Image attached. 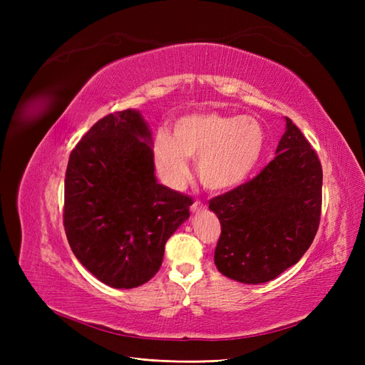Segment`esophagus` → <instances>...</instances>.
<instances>
[{"instance_id":"obj_1","label":"esophagus","mask_w":365,"mask_h":365,"mask_svg":"<svg viewBox=\"0 0 365 365\" xmlns=\"http://www.w3.org/2000/svg\"><path fill=\"white\" fill-rule=\"evenodd\" d=\"M202 208H205L204 202L200 201V200H196V201L193 202V205H192V212H201Z\"/></svg>"}]
</instances>
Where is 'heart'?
<instances>
[{"instance_id":"heart-1","label":"heart","mask_w":365,"mask_h":365,"mask_svg":"<svg viewBox=\"0 0 365 365\" xmlns=\"http://www.w3.org/2000/svg\"><path fill=\"white\" fill-rule=\"evenodd\" d=\"M264 148V130L251 115L196 113L173 126V135L158 130L153 158L170 184L189 175V157L200 158L197 173L207 189L228 190L244 182L256 168Z\"/></svg>"}]
</instances>
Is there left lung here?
Instances as JSON below:
<instances>
[{
  "label": "left lung",
  "mask_w": 365,
  "mask_h": 365,
  "mask_svg": "<svg viewBox=\"0 0 365 365\" xmlns=\"http://www.w3.org/2000/svg\"><path fill=\"white\" fill-rule=\"evenodd\" d=\"M322 187L317 152L286 117L275 158L252 180L208 202L220 222L215 250L219 272L257 284L295 264L317 235Z\"/></svg>",
  "instance_id": "1"
}]
</instances>
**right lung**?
I'll return each instance as SVG.
<instances>
[{
	"mask_svg": "<svg viewBox=\"0 0 365 365\" xmlns=\"http://www.w3.org/2000/svg\"><path fill=\"white\" fill-rule=\"evenodd\" d=\"M150 132L135 109L97 121L70 153L63 227L83 267L102 283L130 289L161 267L164 245L190 216V196L158 184Z\"/></svg>",
	"mask_w": 365,
	"mask_h": 365,
	"instance_id": "right-lung-1",
	"label": "right lung"
}]
</instances>
